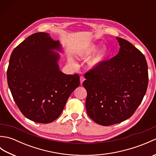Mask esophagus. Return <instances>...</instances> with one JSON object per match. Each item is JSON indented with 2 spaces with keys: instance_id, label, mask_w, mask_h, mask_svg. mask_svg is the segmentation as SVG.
<instances>
[{
  "instance_id": "obj_1",
  "label": "esophagus",
  "mask_w": 156,
  "mask_h": 156,
  "mask_svg": "<svg viewBox=\"0 0 156 156\" xmlns=\"http://www.w3.org/2000/svg\"><path fill=\"white\" fill-rule=\"evenodd\" d=\"M84 80H85V78L83 77V76H80V84H82V82H83L84 81Z\"/></svg>"
}]
</instances>
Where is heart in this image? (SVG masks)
Masks as SVG:
<instances>
[{
  "label": "heart",
  "mask_w": 156,
  "mask_h": 156,
  "mask_svg": "<svg viewBox=\"0 0 156 156\" xmlns=\"http://www.w3.org/2000/svg\"><path fill=\"white\" fill-rule=\"evenodd\" d=\"M98 44H88L79 49L76 54L78 57L82 59H87L92 56L87 62V66L89 69H93L97 68L108 55L107 46L102 45L98 48ZM68 62L73 66L76 65L74 61L71 58L68 59Z\"/></svg>",
  "instance_id": "obj_1"
}]
</instances>
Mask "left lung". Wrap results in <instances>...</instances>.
Returning a JSON list of instances; mask_svg holds the SVG:
<instances>
[{
	"label": "left lung",
	"instance_id": "1",
	"mask_svg": "<svg viewBox=\"0 0 156 156\" xmlns=\"http://www.w3.org/2000/svg\"><path fill=\"white\" fill-rule=\"evenodd\" d=\"M120 49L110 60L86 73L87 114L97 123L108 126L127 120L143 100L148 84L144 55L130 42L117 37Z\"/></svg>",
	"mask_w": 156,
	"mask_h": 156
}]
</instances>
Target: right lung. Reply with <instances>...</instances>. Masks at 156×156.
<instances>
[{"mask_svg":"<svg viewBox=\"0 0 156 156\" xmlns=\"http://www.w3.org/2000/svg\"><path fill=\"white\" fill-rule=\"evenodd\" d=\"M60 43L47 33L25 39L12 51L8 85L19 110L27 119L49 123L58 118L72 92L80 85L78 74H66L58 64Z\"/></svg>","mask_w":156,"mask_h":156,"instance_id":"add662e5","label":"right lung"}]
</instances>
